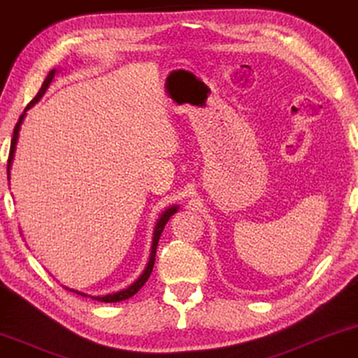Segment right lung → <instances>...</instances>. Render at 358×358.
<instances>
[{
  "label": "right lung",
  "mask_w": 358,
  "mask_h": 358,
  "mask_svg": "<svg viewBox=\"0 0 358 358\" xmlns=\"http://www.w3.org/2000/svg\"><path fill=\"white\" fill-rule=\"evenodd\" d=\"M55 69L49 71V75H47V78L44 80V83H42V87L39 90V93L36 94V98L32 99V101L27 104L26 111L29 108L34 106V104L39 101V99L44 96V93L47 92V88H49V85L52 80H54L55 76ZM24 116H26V113L21 114V117H19V121L16 122V127H14V132H13V139H11V149H9V159H8V178H9V169H11V164H13V159H14V152H16V144H17V139H19V129H21V124L24 121ZM178 211V206H170L169 209H165L164 213L160 214V217L157 219L155 222V227H154V237H152V247H150V257H149V262H147V266L142 271V275L139 278L136 280L134 283L131 285V287H127L126 289H122V292H117V293H113V294H104V296H92L93 299H98V301L101 303H117V301H124V299L134 296V294L139 292V289L144 287L147 280H149V276L152 273V268H154V264H155V252H157V245H159V239L162 236V232H164V227L165 224L169 222V219L173 216V214ZM71 292H75V289H71ZM78 294H83L80 292H75ZM83 296H87V294H83Z\"/></svg>",
  "instance_id": "1"
}]
</instances>
